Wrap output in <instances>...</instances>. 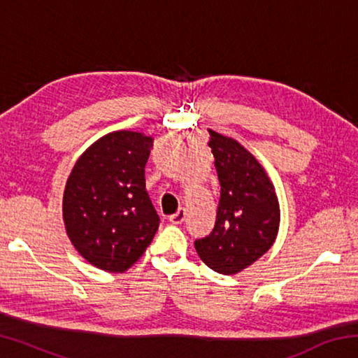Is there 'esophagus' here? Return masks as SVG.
<instances>
[{"label": "esophagus", "mask_w": 358, "mask_h": 358, "mask_svg": "<svg viewBox=\"0 0 358 358\" xmlns=\"http://www.w3.org/2000/svg\"><path fill=\"white\" fill-rule=\"evenodd\" d=\"M185 216H186L185 208H180L177 213L172 215V216H169V221H171L172 224H181V222L185 221Z\"/></svg>", "instance_id": "esophagus-1"}]
</instances>
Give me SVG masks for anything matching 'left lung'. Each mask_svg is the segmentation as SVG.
<instances>
[{
	"instance_id": "left-lung-1",
	"label": "left lung",
	"mask_w": 358,
	"mask_h": 358,
	"mask_svg": "<svg viewBox=\"0 0 358 358\" xmlns=\"http://www.w3.org/2000/svg\"><path fill=\"white\" fill-rule=\"evenodd\" d=\"M210 148L221 185L216 222L194 246L211 270L235 275L256 262L275 243L280 202L265 169L234 138L208 129Z\"/></svg>"
}]
</instances>
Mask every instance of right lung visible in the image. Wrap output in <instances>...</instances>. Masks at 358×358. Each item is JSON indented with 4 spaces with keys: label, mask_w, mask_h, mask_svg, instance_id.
Masks as SVG:
<instances>
[{
    "label": "right lung",
    "mask_w": 358,
    "mask_h": 358,
    "mask_svg": "<svg viewBox=\"0 0 358 358\" xmlns=\"http://www.w3.org/2000/svg\"><path fill=\"white\" fill-rule=\"evenodd\" d=\"M151 148L153 138L142 132H108L83 151L66 181V234L77 252L101 270H128L159 227L145 189Z\"/></svg>",
    "instance_id": "obj_1"
}]
</instances>
